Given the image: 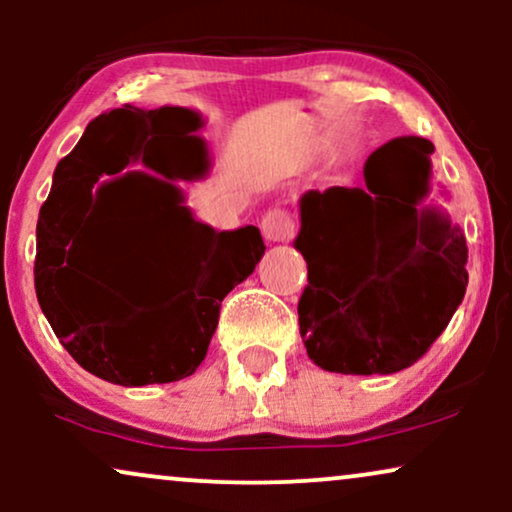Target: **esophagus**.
Masks as SVG:
<instances>
[{
    "label": "esophagus",
    "mask_w": 512,
    "mask_h": 512,
    "mask_svg": "<svg viewBox=\"0 0 512 512\" xmlns=\"http://www.w3.org/2000/svg\"><path fill=\"white\" fill-rule=\"evenodd\" d=\"M262 236L269 243H289L296 236V219L289 209L274 207L262 216Z\"/></svg>",
    "instance_id": "obj_1"
}]
</instances>
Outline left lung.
Instances as JSON below:
<instances>
[{
	"label": "left lung",
	"mask_w": 512,
	"mask_h": 512,
	"mask_svg": "<svg viewBox=\"0 0 512 512\" xmlns=\"http://www.w3.org/2000/svg\"><path fill=\"white\" fill-rule=\"evenodd\" d=\"M433 144L399 137L368 156L366 187L305 192L296 248L308 262L298 325L308 356L344 375L419 361L467 291V243L428 192Z\"/></svg>",
	"instance_id": "1"
}]
</instances>
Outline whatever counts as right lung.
<instances>
[{"label":"right lung","mask_w":512,"mask_h":512,"mask_svg":"<svg viewBox=\"0 0 512 512\" xmlns=\"http://www.w3.org/2000/svg\"><path fill=\"white\" fill-rule=\"evenodd\" d=\"M202 117L187 108L108 110L88 122L84 137L57 163L52 190L35 228V296L52 332L88 373L113 385L175 383L197 370L219 325L221 301L264 255L255 226L214 231L182 207L173 178H190L187 156H202L192 137ZM142 160L168 181L122 174ZM108 174L116 178L95 187ZM154 189L171 214L174 240L162 261V291L134 299L102 274L95 238L102 209L117 186Z\"/></svg>","instance_id":"add662e5"}]
</instances>
